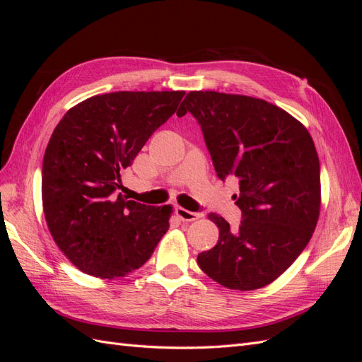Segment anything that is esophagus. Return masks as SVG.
<instances>
[{
    "mask_svg": "<svg viewBox=\"0 0 362 362\" xmlns=\"http://www.w3.org/2000/svg\"><path fill=\"white\" fill-rule=\"evenodd\" d=\"M175 214H177L182 222H193V221H198L199 217H202L201 213L189 211V210H185V208H182V206L175 208Z\"/></svg>",
    "mask_w": 362,
    "mask_h": 362,
    "instance_id": "1",
    "label": "esophagus"
}]
</instances>
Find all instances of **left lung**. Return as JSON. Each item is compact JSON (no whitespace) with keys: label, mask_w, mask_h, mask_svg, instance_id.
<instances>
[{"label":"left lung","mask_w":362,"mask_h":362,"mask_svg":"<svg viewBox=\"0 0 362 362\" xmlns=\"http://www.w3.org/2000/svg\"><path fill=\"white\" fill-rule=\"evenodd\" d=\"M202 128L217 177H237L234 194L243 221L233 229L222 216L217 245L198 264L221 286L249 291L269 286L300 255L320 214V163L298 119L259 98L194 90L178 116Z\"/></svg>","instance_id":"obj_1"}]
</instances>
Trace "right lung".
<instances>
[{"label": "right lung", "mask_w": 362, "mask_h": 362, "mask_svg": "<svg viewBox=\"0 0 362 362\" xmlns=\"http://www.w3.org/2000/svg\"><path fill=\"white\" fill-rule=\"evenodd\" d=\"M185 92H113L69 108L43 156L42 204L54 242L72 264L101 279L125 276L154 254L170 205L127 201L120 175Z\"/></svg>", "instance_id": "1"}]
</instances>
